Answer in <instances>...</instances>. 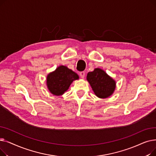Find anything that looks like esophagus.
<instances>
[{
    "mask_svg": "<svg viewBox=\"0 0 156 156\" xmlns=\"http://www.w3.org/2000/svg\"><path fill=\"white\" fill-rule=\"evenodd\" d=\"M80 76L81 78H84L85 76V73L84 71H81L80 73Z\"/></svg>",
    "mask_w": 156,
    "mask_h": 156,
    "instance_id": "obj_1",
    "label": "esophagus"
}]
</instances>
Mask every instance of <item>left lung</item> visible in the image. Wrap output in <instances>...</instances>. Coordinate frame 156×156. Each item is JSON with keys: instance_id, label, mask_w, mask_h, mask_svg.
<instances>
[{"instance_id": "left-lung-1", "label": "left lung", "mask_w": 156, "mask_h": 156, "mask_svg": "<svg viewBox=\"0 0 156 156\" xmlns=\"http://www.w3.org/2000/svg\"><path fill=\"white\" fill-rule=\"evenodd\" d=\"M87 78L95 94L99 98L108 97L115 89V81L105 71L99 68L89 72Z\"/></svg>"}]
</instances>
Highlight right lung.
Instances as JSON below:
<instances>
[{
  "instance_id": "1",
  "label": "right lung",
  "mask_w": 156,
  "mask_h": 156,
  "mask_svg": "<svg viewBox=\"0 0 156 156\" xmlns=\"http://www.w3.org/2000/svg\"><path fill=\"white\" fill-rule=\"evenodd\" d=\"M78 78L76 73L64 66H61L48 75L47 85L52 94L61 95L67 90L74 80Z\"/></svg>"
}]
</instances>
